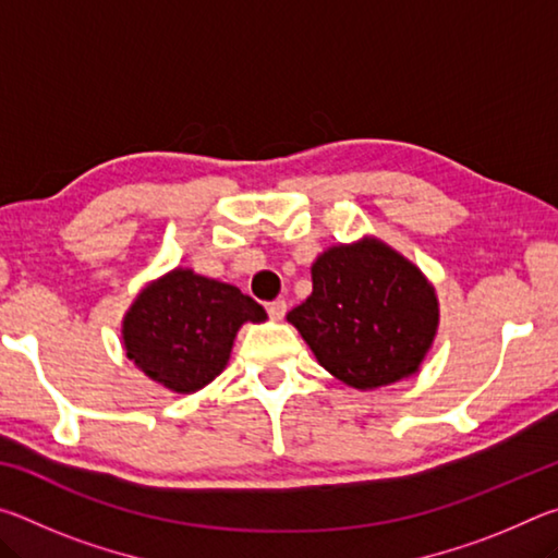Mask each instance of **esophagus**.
<instances>
[{
  "label": "esophagus",
  "instance_id": "obj_1",
  "mask_svg": "<svg viewBox=\"0 0 558 558\" xmlns=\"http://www.w3.org/2000/svg\"><path fill=\"white\" fill-rule=\"evenodd\" d=\"M286 313H288V302H286V300H272V302H268V315H270L272 319H282V317H286Z\"/></svg>",
  "mask_w": 558,
  "mask_h": 558
}]
</instances>
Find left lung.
<instances>
[{
	"label": "left lung",
	"instance_id": "1",
	"mask_svg": "<svg viewBox=\"0 0 558 558\" xmlns=\"http://www.w3.org/2000/svg\"><path fill=\"white\" fill-rule=\"evenodd\" d=\"M288 319L317 362L354 389L411 376L438 327L436 292L389 245H335L313 266V295Z\"/></svg>",
	"mask_w": 558,
	"mask_h": 558
}]
</instances>
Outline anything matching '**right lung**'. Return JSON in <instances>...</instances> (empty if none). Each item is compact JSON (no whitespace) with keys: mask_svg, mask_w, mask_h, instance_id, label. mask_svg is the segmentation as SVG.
<instances>
[{"mask_svg":"<svg viewBox=\"0 0 558 558\" xmlns=\"http://www.w3.org/2000/svg\"><path fill=\"white\" fill-rule=\"evenodd\" d=\"M266 310L239 288L177 268L140 292L122 323L128 359L177 393L204 389L223 372L243 323Z\"/></svg>","mask_w":558,"mask_h":558,"instance_id":"obj_1","label":"right lung"}]
</instances>
